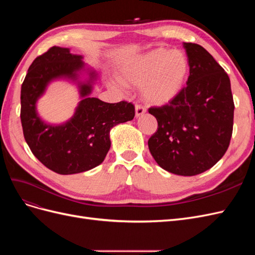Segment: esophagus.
<instances>
[{
  "instance_id": "obj_1",
  "label": "esophagus",
  "mask_w": 255,
  "mask_h": 255,
  "mask_svg": "<svg viewBox=\"0 0 255 255\" xmlns=\"http://www.w3.org/2000/svg\"><path fill=\"white\" fill-rule=\"evenodd\" d=\"M145 113V107L141 104H136L135 105V114L136 117H140L141 115H143Z\"/></svg>"
}]
</instances>
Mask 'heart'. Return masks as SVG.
Wrapping results in <instances>:
<instances>
[{
  "mask_svg": "<svg viewBox=\"0 0 255 255\" xmlns=\"http://www.w3.org/2000/svg\"><path fill=\"white\" fill-rule=\"evenodd\" d=\"M185 53L164 48L152 50L122 66L119 79L128 86H141V95L153 105H166L177 98L189 76Z\"/></svg>",
  "mask_w": 255,
  "mask_h": 255,
  "instance_id": "obj_1",
  "label": "heart"
}]
</instances>
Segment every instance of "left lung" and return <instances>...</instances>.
I'll return each mask as SVG.
<instances>
[{
	"instance_id": "1",
	"label": "left lung",
	"mask_w": 255,
	"mask_h": 255,
	"mask_svg": "<svg viewBox=\"0 0 255 255\" xmlns=\"http://www.w3.org/2000/svg\"><path fill=\"white\" fill-rule=\"evenodd\" d=\"M189 61L187 86L171 103L149 109L157 129L149 150L165 170L202 173L227 152L233 133L234 101L229 75L203 47L184 43Z\"/></svg>"
}]
</instances>
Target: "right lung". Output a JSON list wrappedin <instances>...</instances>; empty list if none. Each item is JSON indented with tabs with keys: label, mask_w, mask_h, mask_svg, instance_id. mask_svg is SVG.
<instances>
[{
	"label": "right lung",
	"mask_w": 255,
	"mask_h": 255,
	"mask_svg": "<svg viewBox=\"0 0 255 255\" xmlns=\"http://www.w3.org/2000/svg\"><path fill=\"white\" fill-rule=\"evenodd\" d=\"M81 58L69 49L52 47L34 59L21 86L20 118L25 141L41 164L59 174L80 173L101 164L111 148V128L135 116L133 103L88 98L91 86L83 85L84 99L70 121L52 127L40 120L36 100L52 79L74 76L83 66Z\"/></svg>",
	"instance_id": "1"
}]
</instances>
